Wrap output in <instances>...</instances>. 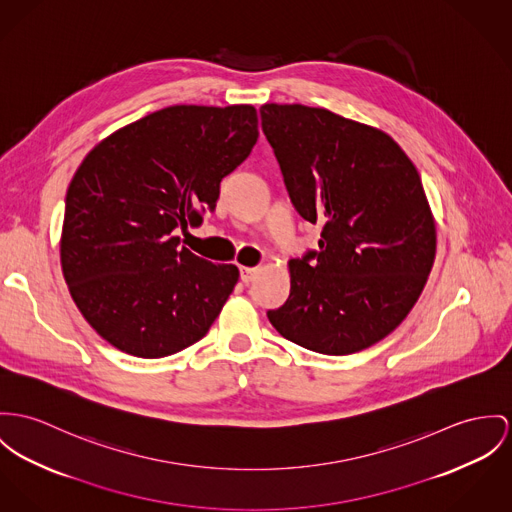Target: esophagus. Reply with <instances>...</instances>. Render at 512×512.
<instances>
[{
    "instance_id": "1",
    "label": "esophagus",
    "mask_w": 512,
    "mask_h": 512,
    "mask_svg": "<svg viewBox=\"0 0 512 512\" xmlns=\"http://www.w3.org/2000/svg\"><path fill=\"white\" fill-rule=\"evenodd\" d=\"M259 275V269L257 267H241L239 269V276H241V282L249 284L251 280H255V276Z\"/></svg>"
}]
</instances>
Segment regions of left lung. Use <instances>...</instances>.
Wrapping results in <instances>:
<instances>
[{
	"label": "left lung",
	"instance_id": "obj_1",
	"mask_svg": "<svg viewBox=\"0 0 512 512\" xmlns=\"http://www.w3.org/2000/svg\"><path fill=\"white\" fill-rule=\"evenodd\" d=\"M296 212L319 249L290 261V296L267 317L314 353L353 354L411 312L431 273L436 228L413 161L378 128L327 109H259Z\"/></svg>",
	"mask_w": 512,
	"mask_h": 512
}]
</instances>
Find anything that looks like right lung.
Returning <instances> with one entry per match:
<instances>
[{
    "label": "right lung",
    "mask_w": 512,
    "mask_h": 512,
    "mask_svg": "<svg viewBox=\"0 0 512 512\" xmlns=\"http://www.w3.org/2000/svg\"><path fill=\"white\" fill-rule=\"evenodd\" d=\"M259 138L251 105H173L105 138L68 187L62 271L87 323L122 353L161 358L200 341L236 286L175 230L198 228Z\"/></svg>",
    "instance_id": "obj_1"
}]
</instances>
